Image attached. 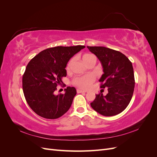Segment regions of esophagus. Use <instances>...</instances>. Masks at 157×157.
<instances>
[{
	"mask_svg": "<svg viewBox=\"0 0 157 157\" xmlns=\"http://www.w3.org/2000/svg\"><path fill=\"white\" fill-rule=\"evenodd\" d=\"M77 93H86L87 92V91H86V90H80V89H77Z\"/></svg>",
	"mask_w": 157,
	"mask_h": 157,
	"instance_id": "esophagus-1",
	"label": "esophagus"
}]
</instances>
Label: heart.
<instances>
[{
  "label": "heart",
  "instance_id": "1",
  "mask_svg": "<svg viewBox=\"0 0 157 157\" xmlns=\"http://www.w3.org/2000/svg\"><path fill=\"white\" fill-rule=\"evenodd\" d=\"M92 58H96V57L92 54H86L83 56V60L84 62ZM73 59H74L72 58L69 60V61L67 65V67H66L67 70L70 69L71 64H72L73 61ZM94 80H95L94 76L91 74H88L86 75L80 76V77H75L72 80V84L75 85V86H77L80 88L88 89L90 86H91V85L94 82Z\"/></svg>",
  "mask_w": 157,
  "mask_h": 157
}]
</instances>
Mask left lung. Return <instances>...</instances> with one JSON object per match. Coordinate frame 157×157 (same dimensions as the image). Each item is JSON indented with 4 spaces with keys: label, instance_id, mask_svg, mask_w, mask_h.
Masks as SVG:
<instances>
[{
    "label": "left lung",
    "instance_id": "1",
    "mask_svg": "<svg viewBox=\"0 0 157 157\" xmlns=\"http://www.w3.org/2000/svg\"><path fill=\"white\" fill-rule=\"evenodd\" d=\"M101 63L103 74L99 79L101 88L108 94H96L90 105L101 115L111 117L122 112L130 103L134 93L135 79L132 63L121 52L103 46H87Z\"/></svg>",
    "mask_w": 157,
    "mask_h": 157
}]
</instances>
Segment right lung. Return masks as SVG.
<instances>
[{
    "label": "right lung",
    "mask_w": 157,
    "mask_h": 157,
    "mask_svg": "<svg viewBox=\"0 0 157 157\" xmlns=\"http://www.w3.org/2000/svg\"><path fill=\"white\" fill-rule=\"evenodd\" d=\"M84 46H56L40 52L27 64L22 78L23 91L28 105L38 115L56 119L67 112L77 94L68 86L65 94L55 95L57 86L67 76V63Z\"/></svg>",
    "instance_id": "add662e5"
}]
</instances>
